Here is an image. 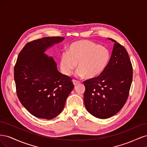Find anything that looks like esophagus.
Returning a JSON list of instances; mask_svg holds the SVG:
<instances>
[{"label":"esophagus","mask_w":147,"mask_h":147,"mask_svg":"<svg viewBox=\"0 0 147 147\" xmlns=\"http://www.w3.org/2000/svg\"><path fill=\"white\" fill-rule=\"evenodd\" d=\"M72 82H73V84H74V86H76L77 84L80 83V82H78V81H77V80H73Z\"/></svg>","instance_id":"obj_1"}]
</instances>
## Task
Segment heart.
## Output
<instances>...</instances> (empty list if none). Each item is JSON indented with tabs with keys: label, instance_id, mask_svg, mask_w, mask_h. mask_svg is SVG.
Instances as JSON below:
<instances>
[{
	"label": "heart",
	"instance_id": "b5f03b06",
	"mask_svg": "<svg viewBox=\"0 0 147 147\" xmlns=\"http://www.w3.org/2000/svg\"><path fill=\"white\" fill-rule=\"evenodd\" d=\"M110 57L107 49L93 42L82 40L71 44L68 52L62 53L60 68L64 75L70 76L78 63V77L93 78L102 73Z\"/></svg>",
	"mask_w": 147,
	"mask_h": 147
}]
</instances>
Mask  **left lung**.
<instances>
[{
	"mask_svg": "<svg viewBox=\"0 0 147 147\" xmlns=\"http://www.w3.org/2000/svg\"><path fill=\"white\" fill-rule=\"evenodd\" d=\"M110 61L99 76L83 82L88 112L100 119L113 116L125 104L132 81V67L123 46L115 40Z\"/></svg>",
	"mask_w": 147,
	"mask_h": 147,
	"instance_id": "left-lung-1",
	"label": "left lung"
}]
</instances>
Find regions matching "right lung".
Segmentation results:
<instances>
[{"label":"right lung","instance_id":"obj_1","mask_svg":"<svg viewBox=\"0 0 147 147\" xmlns=\"http://www.w3.org/2000/svg\"><path fill=\"white\" fill-rule=\"evenodd\" d=\"M64 40L47 37L28 43L18 56L14 68L17 96L28 112L51 119L64 109L74 88L72 79L60 73L56 62L45 52Z\"/></svg>","mask_w":147,"mask_h":147}]
</instances>
